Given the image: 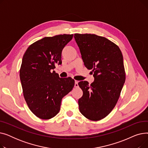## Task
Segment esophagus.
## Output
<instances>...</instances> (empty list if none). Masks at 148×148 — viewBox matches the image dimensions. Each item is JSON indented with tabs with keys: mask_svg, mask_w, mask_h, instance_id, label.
<instances>
[{
	"mask_svg": "<svg viewBox=\"0 0 148 148\" xmlns=\"http://www.w3.org/2000/svg\"><path fill=\"white\" fill-rule=\"evenodd\" d=\"M74 87L77 88L79 87V84H78V81L75 80V83H74Z\"/></svg>",
	"mask_w": 148,
	"mask_h": 148,
	"instance_id": "34e87169",
	"label": "esophagus"
}]
</instances>
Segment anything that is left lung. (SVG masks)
Listing matches in <instances>:
<instances>
[{"label": "left lung", "mask_w": 148, "mask_h": 148, "mask_svg": "<svg viewBox=\"0 0 148 148\" xmlns=\"http://www.w3.org/2000/svg\"><path fill=\"white\" fill-rule=\"evenodd\" d=\"M84 65L92 69L94 82L79 83L83 94L79 110L87 119L99 121L109 114L117 103L125 81L123 56L119 47L95 34H75Z\"/></svg>", "instance_id": "left-lung-1"}]
</instances>
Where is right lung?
Instances as JSON below:
<instances>
[{
    "instance_id": "obj_1",
    "label": "right lung",
    "mask_w": 148,
    "mask_h": 148,
    "mask_svg": "<svg viewBox=\"0 0 148 148\" xmlns=\"http://www.w3.org/2000/svg\"><path fill=\"white\" fill-rule=\"evenodd\" d=\"M73 35L45 37L31 44L22 59L20 78L23 96L38 118L49 119L59 112L62 98L71 91L74 80L60 78L53 71L61 64V54Z\"/></svg>"
}]
</instances>
